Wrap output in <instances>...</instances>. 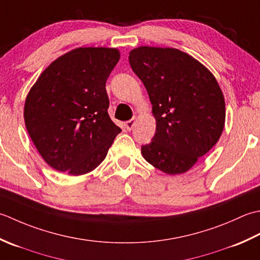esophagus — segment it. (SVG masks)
I'll list each match as a JSON object with an SVG mask.
<instances>
[{
    "mask_svg": "<svg viewBox=\"0 0 260 260\" xmlns=\"http://www.w3.org/2000/svg\"><path fill=\"white\" fill-rule=\"evenodd\" d=\"M135 123H136V119L135 118H132L131 120H129V121H126V122L124 123V125H125V128H126V130H131L132 128H134V125H135Z\"/></svg>",
    "mask_w": 260,
    "mask_h": 260,
    "instance_id": "1",
    "label": "esophagus"
}]
</instances>
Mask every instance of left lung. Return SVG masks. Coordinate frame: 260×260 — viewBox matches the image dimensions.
I'll return each instance as SVG.
<instances>
[{
	"label": "left lung",
	"instance_id": "8db88e82",
	"mask_svg": "<svg viewBox=\"0 0 260 260\" xmlns=\"http://www.w3.org/2000/svg\"><path fill=\"white\" fill-rule=\"evenodd\" d=\"M152 104L156 132L141 155L168 175L189 171L213 147L225 122L224 96L213 74L176 48L141 46L129 54Z\"/></svg>",
	"mask_w": 260,
	"mask_h": 260
}]
</instances>
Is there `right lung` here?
Listing matches in <instances>:
<instances>
[{
  "instance_id": "right-lung-1",
  "label": "right lung",
  "mask_w": 260,
  "mask_h": 260,
  "mask_svg": "<svg viewBox=\"0 0 260 260\" xmlns=\"http://www.w3.org/2000/svg\"><path fill=\"white\" fill-rule=\"evenodd\" d=\"M120 59L107 47H79L52 61L24 102L26 131L44 160L73 176L94 171L121 129L110 119L105 83Z\"/></svg>"
}]
</instances>
